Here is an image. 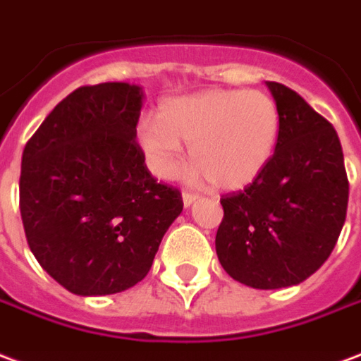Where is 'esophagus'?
<instances>
[{
  "label": "esophagus",
  "instance_id": "obj_1",
  "mask_svg": "<svg viewBox=\"0 0 361 361\" xmlns=\"http://www.w3.org/2000/svg\"><path fill=\"white\" fill-rule=\"evenodd\" d=\"M198 200V196L196 194H192V192H183V204L184 207H190L194 202Z\"/></svg>",
  "mask_w": 361,
  "mask_h": 361
}]
</instances>
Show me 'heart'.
I'll return each mask as SVG.
<instances>
[{"instance_id":"1","label":"heart","mask_w":361,"mask_h":361,"mask_svg":"<svg viewBox=\"0 0 361 361\" xmlns=\"http://www.w3.org/2000/svg\"><path fill=\"white\" fill-rule=\"evenodd\" d=\"M279 130L277 104L265 92L209 88L161 102L157 117L136 123L134 142L154 177H175L183 142L190 141L186 177L242 190L267 169Z\"/></svg>"}]
</instances>
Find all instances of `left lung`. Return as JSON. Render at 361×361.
Masks as SVG:
<instances>
[{
  "label": "left lung",
  "instance_id": "left-lung-1",
  "mask_svg": "<svg viewBox=\"0 0 361 361\" xmlns=\"http://www.w3.org/2000/svg\"><path fill=\"white\" fill-rule=\"evenodd\" d=\"M265 86L281 115L277 148L248 188L221 198L215 250L235 281L273 290L327 262L346 219L348 178L333 125L285 84Z\"/></svg>",
  "mask_w": 361,
  "mask_h": 361
}]
</instances>
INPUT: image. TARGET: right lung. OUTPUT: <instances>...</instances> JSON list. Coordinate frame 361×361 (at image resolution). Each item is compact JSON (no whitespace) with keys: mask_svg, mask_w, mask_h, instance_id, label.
<instances>
[{"mask_svg":"<svg viewBox=\"0 0 361 361\" xmlns=\"http://www.w3.org/2000/svg\"><path fill=\"white\" fill-rule=\"evenodd\" d=\"M144 90L82 86L55 105L23 152L20 217L47 275L78 296H105L148 275L180 192L157 183L134 142Z\"/></svg>","mask_w":361,"mask_h":361,"instance_id":"obj_1","label":"right lung"}]
</instances>
